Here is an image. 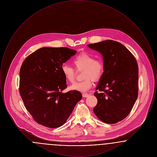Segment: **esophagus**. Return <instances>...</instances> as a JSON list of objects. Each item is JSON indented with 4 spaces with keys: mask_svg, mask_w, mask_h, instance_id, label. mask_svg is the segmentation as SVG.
<instances>
[{
    "mask_svg": "<svg viewBox=\"0 0 157 157\" xmlns=\"http://www.w3.org/2000/svg\"><path fill=\"white\" fill-rule=\"evenodd\" d=\"M89 94H86V93H83L82 94V97L83 98H86L88 97H89Z\"/></svg>",
    "mask_w": 157,
    "mask_h": 157,
    "instance_id": "34e87169",
    "label": "esophagus"
}]
</instances>
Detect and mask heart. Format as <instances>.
I'll list each match as a JSON object with an SVG mask.
<instances>
[{
    "instance_id": "b5f03b06",
    "label": "heart",
    "mask_w": 157,
    "mask_h": 157,
    "mask_svg": "<svg viewBox=\"0 0 157 157\" xmlns=\"http://www.w3.org/2000/svg\"><path fill=\"white\" fill-rule=\"evenodd\" d=\"M72 63L77 71H82V81L75 82L69 86V90L86 91L92 87L93 80H99L104 72V65L100 58H94V55L82 52L76 56ZM62 73L66 81L69 83L74 82L76 71L74 68L63 64L61 67Z\"/></svg>"
}]
</instances>
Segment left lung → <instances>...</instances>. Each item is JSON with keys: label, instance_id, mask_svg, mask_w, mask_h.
<instances>
[{"label": "left lung", "instance_id": "8db88e82", "mask_svg": "<svg viewBox=\"0 0 157 157\" xmlns=\"http://www.w3.org/2000/svg\"><path fill=\"white\" fill-rule=\"evenodd\" d=\"M102 55L104 72L94 95V112L106 124H116L131 111L138 94V66L134 56L120 42L106 40L88 45Z\"/></svg>", "mask_w": 157, "mask_h": 157}]
</instances>
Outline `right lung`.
I'll return each mask as SVG.
<instances>
[{
	"instance_id": "obj_1",
	"label": "right lung",
	"mask_w": 157,
	"mask_h": 157,
	"mask_svg": "<svg viewBox=\"0 0 157 157\" xmlns=\"http://www.w3.org/2000/svg\"><path fill=\"white\" fill-rule=\"evenodd\" d=\"M76 51L42 48L29 55L20 69L19 93L27 111L37 123L55 128L63 125L82 99L78 90L67 87L61 67Z\"/></svg>"
}]
</instances>
